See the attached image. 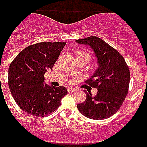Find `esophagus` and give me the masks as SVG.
<instances>
[{
    "instance_id": "1",
    "label": "esophagus",
    "mask_w": 147,
    "mask_h": 147,
    "mask_svg": "<svg viewBox=\"0 0 147 147\" xmlns=\"http://www.w3.org/2000/svg\"><path fill=\"white\" fill-rule=\"evenodd\" d=\"M68 91H69V92H73L77 91V89L74 88H68Z\"/></svg>"
}]
</instances>
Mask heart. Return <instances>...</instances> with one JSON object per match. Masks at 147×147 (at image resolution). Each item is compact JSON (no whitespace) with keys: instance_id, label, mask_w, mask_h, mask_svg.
I'll list each match as a JSON object with an SVG mask.
<instances>
[{"instance_id":"heart-1","label":"heart","mask_w":147,"mask_h":147,"mask_svg":"<svg viewBox=\"0 0 147 147\" xmlns=\"http://www.w3.org/2000/svg\"><path fill=\"white\" fill-rule=\"evenodd\" d=\"M78 56H84L86 58H88V59H89V55H88V54H87L84 51H78V52H76L75 57H78Z\"/></svg>"}]
</instances>
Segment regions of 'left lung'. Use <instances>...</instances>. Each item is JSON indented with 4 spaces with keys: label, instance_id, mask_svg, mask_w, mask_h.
I'll use <instances>...</instances> for the list:
<instances>
[{
    "label": "left lung",
    "instance_id": "obj_1",
    "mask_svg": "<svg viewBox=\"0 0 147 147\" xmlns=\"http://www.w3.org/2000/svg\"><path fill=\"white\" fill-rule=\"evenodd\" d=\"M78 44L88 45L94 52L98 67L86 81L98 92L92 96L86 92L84 102L78 104L84 116L102 120L110 117L118 111L128 92L130 71L124 58L102 39L90 36L76 40Z\"/></svg>",
    "mask_w": 147,
    "mask_h": 147
}]
</instances>
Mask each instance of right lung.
<instances>
[{"label": "right lung", "instance_id": "right-lung-1", "mask_svg": "<svg viewBox=\"0 0 147 147\" xmlns=\"http://www.w3.org/2000/svg\"><path fill=\"white\" fill-rule=\"evenodd\" d=\"M65 42H42L24 49L12 61L8 71L11 95L26 113L45 117L55 112L68 91L64 87L45 84V74L58 59Z\"/></svg>", "mask_w": 147, "mask_h": 147}]
</instances>
